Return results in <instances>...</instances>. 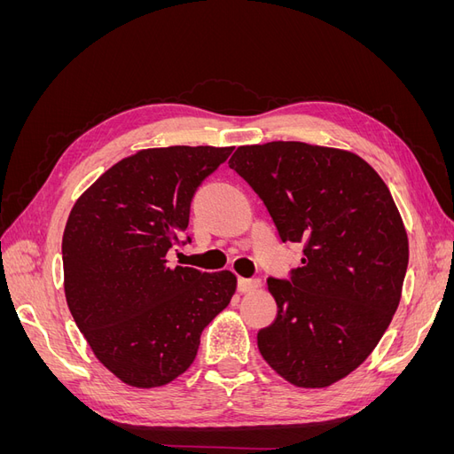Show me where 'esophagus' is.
<instances>
[{
    "label": "esophagus",
    "mask_w": 454,
    "mask_h": 454,
    "mask_svg": "<svg viewBox=\"0 0 454 454\" xmlns=\"http://www.w3.org/2000/svg\"><path fill=\"white\" fill-rule=\"evenodd\" d=\"M261 286V280L259 278H239V290L242 294H250V292H255L257 287Z\"/></svg>",
    "instance_id": "obj_1"
}]
</instances>
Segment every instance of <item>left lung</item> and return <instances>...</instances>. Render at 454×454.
Instances as JSON below:
<instances>
[{"label": "left lung", "instance_id": "8db88e82", "mask_svg": "<svg viewBox=\"0 0 454 454\" xmlns=\"http://www.w3.org/2000/svg\"><path fill=\"white\" fill-rule=\"evenodd\" d=\"M229 167L255 191L282 242L303 244L290 278H269L277 318L257 333L265 362L295 387L324 388L373 352L400 305L403 222L358 155L303 142L242 145Z\"/></svg>", "mask_w": 454, "mask_h": 454}]
</instances>
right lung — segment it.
Returning a JSON list of instances; mask_svg holds the SVG:
<instances>
[{
    "label": "right lung",
    "mask_w": 454,
    "mask_h": 454,
    "mask_svg": "<svg viewBox=\"0 0 454 454\" xmlns=\"http://www.w3.org/2000/svg\"><path fill=\"white\" fill-rule=\"evenodd\" d=\"M232 147L144 149L79 197L62 237L66 301L92 352L130 387L153 388L197 358L202 329L237 290L231 270L174 267L197 189Z\"/></svg>",
    "instance_id": "1"
}]
</instances>
